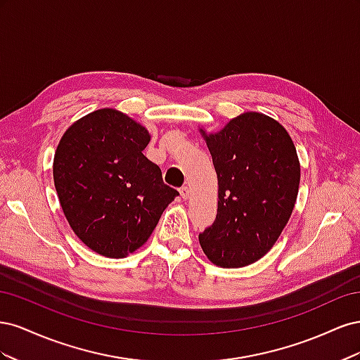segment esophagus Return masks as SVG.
<instances>
[{"instance_id":"obj_1","label":"esophagus","mask_w":360,"mask_h":360,"mask_svg":"<svg viewBox=\"0 0 360 360\" xmlns=\"http://www.w3.org/2000/svg\"><path fill=\"white\" fill-rule=\"evenodd\" d=\"M189 188L188 186H183L181 189H180V197L183 198V200H188L189 198Z\"/></svg>"}]
</instances>
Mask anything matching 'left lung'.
Returning <instances> with one entry per match:
<instances>
[{"instance_id": "1", "label": "left lung", "mask_w": 360, "mask_h": 360, "mask_svg": "<svg viewBox=\"0 0 360 360\" xmlns=\"http://www.w3.org/2000/svg\"><path fill=\"white\" fill-rule=\"evenodd\" d=\"M217 176V214L198 236L214 266L238 269L274 248L297 200L300 162L285 127L248 111L217 132L198 127Z\"/></svg>"}]
</instances>
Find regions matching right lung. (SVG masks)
<instances>
[{
	"label": "right lung",
	"instance_id": "add662e5",
	"mask_svg": "<svg viewBox=\"0 0 360 360\" xmlns=\"http://www.w3.org/2000/svg\"><path fill=\"white\" fill-rule=\"evenodd\" d=\"M148 130L115 108L76 120L53 155V184L76 237L96 254L124 258L143 246L179 192L143 150Z\"/></svg>",
	"mask_w": 360,
	"mask_h": 360
}]
</instances>
